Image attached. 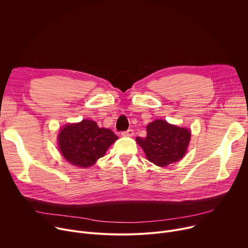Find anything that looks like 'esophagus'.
Wrapping results in <instances>:
<instances>
[{
	"label": "esophagus",
	"mask_w": 248,
	"mask_h": 248,
	"mask_svg": "<svg viewBox=\"0 0 248 248\" xmlns=\"http://www.w3.org/2000/svg\"><path fill=\"white\" fill-rule=\"evenodd\" d=\"M122 136H124V137H132V136H134V131L132 129L124 131V132H122Z\"/></svg>",
	"instance_id": "obj_1"
}]
</instances>
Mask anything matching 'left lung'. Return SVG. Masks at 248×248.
<instances>
[{"mask_svg":"<svg viewBox=\"0 0 248 248\" xmlns=\"http://www.w3.org/2000/svg\"><path fill=\"white\" fill-rule=\"evenodd\" d=\"M190 139L189 129L159 119L147 126L145 138L137 137L136 141L142 147L151 162L163 168L180 160L185 155Z\"/></svg>","mask_w":248,"mask_h":248,"instance_id":"obj_1","label":"left lung"}]
</instances>
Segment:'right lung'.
Listing matches in <instances>:
<instances>
[{"mask_svg":"<svg viewBox=\"0 0 248 248\" xmlns=\"http://www.w3.org/2000/svg\"><path fill=\"white\" fill-rule=\"evenodd\" d=\"M118 137L110 129L99 128L93 120L65 125L58 135V145L64 158L81 169L90 168L102 157Z\"/></svg>","mask_w":248,"mask_h":248,"instance_id":"add662e5","label":"right lung"}]
</instances>
